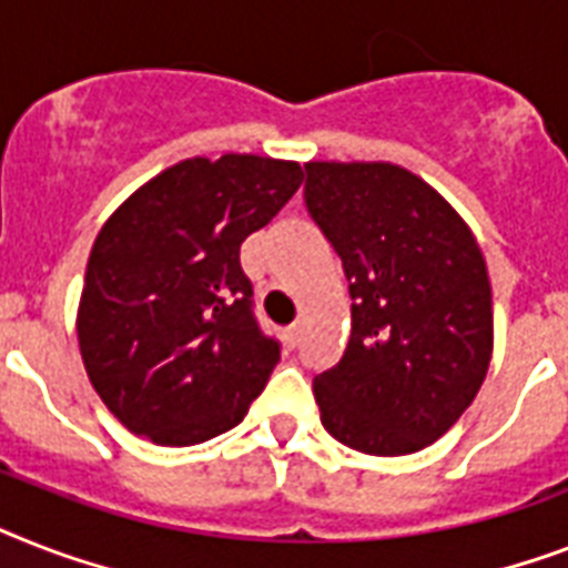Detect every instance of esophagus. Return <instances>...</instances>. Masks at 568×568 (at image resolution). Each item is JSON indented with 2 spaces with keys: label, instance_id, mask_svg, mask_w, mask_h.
Instances as JSON below:
<instances>
[{
  "label": "esophagus",
  "instance_id": "1",
  "mask_svg": "<svg viewBox=\"0 0 568 568\" xmlns=\"http://www.w3.org/2000/svg\"><path fill=\"white\" fill-rule=\"evenodd\" d=\"M283 341H285V347H297V341H300V326H288V329L283 332Z\"/></svg>",
  "mask_w": 568,
  "mask_h": 568
}]
</instances>
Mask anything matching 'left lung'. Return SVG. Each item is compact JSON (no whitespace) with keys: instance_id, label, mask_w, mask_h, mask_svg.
Returning <instances> with one entry per match:
<instances>
[{"instance_id":"left-lung-1","label":"left lung","mask_w":568,"mask_h":568,"mask_svg":"<svg viewBox=\"0 0 568 568\" xmlns=\"http://www.w3.org/2000/svg\"><path fill=\"white\" fill-rule=\"evenodd\" d=\"M306 210L341 256L353 329L315 376L321 423L364 455L446 435L493 356V294L473 230L403 165L306 163Z\"/></svg>"}]
</instances>
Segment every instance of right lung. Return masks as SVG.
I'll return each mask as SVG.
<instances>
[{"instance_id": "add662e5", "label": "right lung", "mask_w": 568, "mask_h": 568, "mask_svg": "<svg viewBox=\"0 0 568 568\" xmlns=\"http://www.w3.org/2000/svg\"><path fill=\"white\" fill-rule=\"evenodd\" d=\"M303 183L292 160L192 156L133 192L95 236L78 347L110 414L160 446L239 426L280 362L239 247Z\"/></svg>"}]
</instances>
